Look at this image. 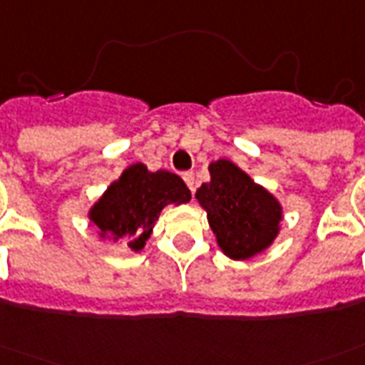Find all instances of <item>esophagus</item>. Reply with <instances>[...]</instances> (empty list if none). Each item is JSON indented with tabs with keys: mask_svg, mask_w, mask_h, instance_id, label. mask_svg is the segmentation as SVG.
<instances>
[{
	"mask_svg": "<svg viewBox=\"0 0 365 365\" xmlns=\"http://www.w3.org/2000/svg\"><path fill=\"white\" fill-rule=\"evenodd\" d=\"M183 182L187 183V187L195 191V174L193 172H183Z\"/></svg>",
	"mask_w": 365,
	"mask_h": 365,
	"instance_id": "1",
	"label": "esophagus"
}]
</instances>
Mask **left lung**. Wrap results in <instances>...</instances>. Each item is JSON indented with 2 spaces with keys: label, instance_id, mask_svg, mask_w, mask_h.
I'll use <instances>...</instances> for the list:
<instances>
[{
  "label": "left lung",
  "instance_id": "8db88e82",
  "mask_svg": "<svg viewBox=\"0 0 365 365\" xmlns=\"http://www.w3.org/2000/svg\"><path fill=\"white\" fill-rule=\"evenodd\" d=\"M210 182L195 199L207 210L220 250L232 260H249L272 247L282 232L283 207L237 164L218 158L208 164Z\"/></svg>",
  "mask_w": 365,
  "mask_h": 365
}]
</instances>
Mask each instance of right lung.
<instances>
[{"mask_svg":"<svg viewBox=\"0 0 365 365\" xmlns=\"http://www.w3.org/2000/svg\"><path fill=\"white\" fill-rule=\"evenodd\" d=\"M189 201L191 191L178 174L151 172L145 164L135 163L124 168L118 180L91 205L88 218L97 226L101 239L141 250L151 237L163 208Z\"/></svg>","mask_w":365,"mask_h":365,"instance_id":"add662e5","label":"right lung"}]
</instances>
